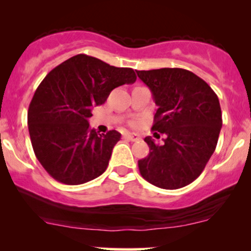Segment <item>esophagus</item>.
<instances>
[{
    "label": "esophagus",
    "mask_w": 251,
    "mask_h": 251,
    "mask_svg": "<svg viewBox=\"0 0 251 251\" xmlns=\"http://www.w3.org/2000/svg\"><path fill=\"white\" fill-rule=\"evenodd\" d=\"M123 138H124V139L129 140V142H138V140L140 139L139 135L135 134V133H126V134L123 135Z\"/></svg>",
    "instance_id": "34e87169"
}]
</instances>
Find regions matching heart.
I'll list each match as a JSON object with an SVG mask.
<instances>
[{
  "label": "heart",
  "instance_id": "heart-1",
  "mask_svg": "<svg viewBox=\"0 0 251 251\" xmlns=\"http://www.w3.org/2000/svg\"><path fill=\"white\" fill-rule=\"evenodd\" d=\"M132 124H133V125H134V124H135V123H134V122H133V123H132Z\"/></svg>",
  "mask_w": 251,
  "mask_h": 251
}]
</instances>
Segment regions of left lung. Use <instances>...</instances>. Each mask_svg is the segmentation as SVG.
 Returning <instances> with one entry per match:
<instances>
[{"mask_svg":"<svg viewBox=\"0 0 251 251\" xmlns=\"http://www.w3.org/2000/svg\"><path fill=\"white\" fill-rule=\"evenodd\" d=\"M135 72L158 106L152 131L166 135L163 145L150 137L144 139L150 153L138 162L140 175L160 189L189 185L217 145L222 128L218 97L203 79L183 68Z\"/></svg>","mask_w":251,"mask_h":251,"instance_id":"left-lung-1","label":"left lung"}]
</instances>
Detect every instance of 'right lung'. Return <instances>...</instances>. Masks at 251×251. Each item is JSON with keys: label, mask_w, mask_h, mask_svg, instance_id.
Returning a JSON list of instances; mask_svg holds the SVG:
<instances>
[{"label": "right lung", "mask_w": 251, "mask_h": 251, "mask_svg": "<svg viewBox=\"0 0 251 251\" xmlns=\"http://www.w3.org/2000/svg\"><path fill=\"white\" fill-rule=\"evenodd\" d=\"M135 79L132 68L109 66L85 54L46 75L30 101L28 129L37 160L54 179L79 185L105 172L122 134L116 129L100 134L89 127L92 108Z\"/></svg>", "instance_id": "obj_1"}]
</instances>
